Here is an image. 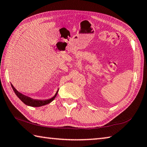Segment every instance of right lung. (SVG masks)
Segmentation results:
<instances>
[{
  "label": "right lung",
  "mask_w": 147,
  "mask_h": 147,
  "mask_svg": "<svg viewBox=\"0 0 147 147\" xmlns=\"http://www.w3.org/2000/svg\"><path fill=\"white\" fill-rule=\"evenodd\" d=\"M11 87H12L14 93L16 94V95L18 96V98L21 100L24 103V104H25L26 105L30 106H32V107H39V106H42L49 104V103H50L51 101H52V100H54L55 98V97L57 95V93H58V92H59V90H58L56 92L55 95L53 97H51V98L50 99L38 100V99H32L29 97L26 96H25V95L20 93L19 92L13 87V85L12 84H11Z\"/></svg>",
  "instance_id": "add662e5"
}]
</instances>
